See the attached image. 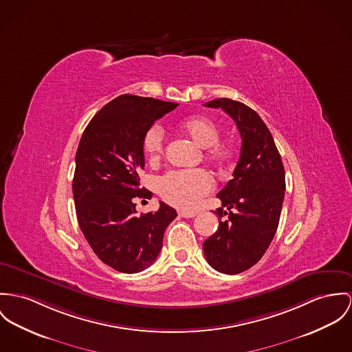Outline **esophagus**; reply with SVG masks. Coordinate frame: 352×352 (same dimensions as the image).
I'll return each instance as SVG.
<instances>
[{
    "mask_svg": "<svg viewBox=\"0 0 352 352\" xmlns=\"http://www.w3.org/2000/svg\"><path fill=\"white\" fill-rule=\"evenodd\" d=\"M179 216L184 217V218H192V217L197 216V213L195 212H185V210H182V212H179Z\"/></svg>",
    "mask_w": 352,
    "mask_h": 352,
    "instance_id": "1",
    "label": "esophagus"
}]
</instances>
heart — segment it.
Listing matches in <instances>:
<instances>
[{
	"label": "heart",
	"mask_w": 352,
	"mask_h": 352,
	"mask_svg": "<svg viewBox=\"0 0 352 352\" xmlns=\"http://www.w3.org/2000/svg\"><path fill=\"white\" fill-rule=\"evenodd\" d=\"M179 129L198 146L205 147L206 158L223 164L230 160V147L219 142V127L205 115H191L181 120ZM164 147V133L158 124H153L143 136V150L150 162L161 160ZM213 188V179L204 168L173 170L158 181V191L163 199L179 209H191L201 197Z\"/></svg>",
	"instance_id": "heart-1"
}]
</instances>
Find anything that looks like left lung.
Segmentation results:
<instances>
[{"label":"left lung","mask_w":352,"mask_h":352,"mask_svg":"<svg viewBox=\"0 0 352 352\" xmlns=\"http://www.w3.org/2000/svg\"><path fill=\"white\" fill-rule=\"evenodd\" d=\"M205 106L230 115L243 139L233 179L217 194L222 202L216 210L219 226L204 243L212 268L237 274L258 263L271 245L284 201L285 171L271 131L256 111L226 98ZM223 215L227 219L221 221Z\"/></svg>","instance_id":"obj_1"}]
</instances>
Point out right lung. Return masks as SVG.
<instances>
[{
  "mask_svg": "<svg viewBox=\"0 0 352 352\" xmlns=\"http://www.w3.org/2000/svg\"><path fill=\"white\" fill-rule=\"evenodd\" d=\"M177 103L120 95L85 127L76 151L72 182L76 216L95 254L115 271L148 268L162 249L163 234L177 212L160 202L155 213L136 216V198L153 192L139 188L144 167L143 136Z\"/></svg>",
  "mask_w": 352,
  "mask_h": 352,
  "instance_id": "right-lung-1",
  "label": "right lung"
}]
</instances>
